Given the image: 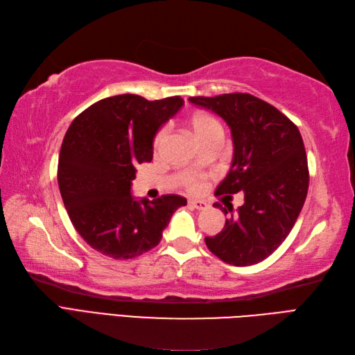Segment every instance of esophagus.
<instances>
[{"mask_svg": "<svg viewBox=\"0 0 355 355\" xmlns=\"http://www.w3.org/2000/svg\"><path fill=\"white\" fill-rule=\"evenodd\" d=\"M188 207H191V208H194V209H205L208 207L207 203L205 202H202V200H188Z\"/></svg>", "mask_w": 355, "mask_h": 355, "instance_id": "1", "label": "esophagus"}]
</instances>
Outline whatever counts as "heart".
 <instances>
[{"label":"heart","mask_w":355,"mask_h":355,"mask_svg":"<svg viewBox=\"0 0 355 355\" xmlns=\"http://www.w3.org/2000/svg\"><path fill=\"white\" fill-rule=\"evenodd\" d=\"M187 125L198 143H202L203 139H207L211 135H216V133H220V135H222V128H220V124L217 123L216 118L211 116L207 112H202V111H198L188 116ZM162 139H164V130H159L156 133V137L153 139L155 148L159 147ZM184 184L188 190H198V188L200 187V180L198 176H187Z\"/></svg>","instance_id":"heart-1"}]
</instances>
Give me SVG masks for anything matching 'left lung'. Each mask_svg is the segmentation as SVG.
<instances>
[{
	"label": "left lung",
	"mask_w": 355,
	"mask_h": 355,
	"mask_svg": "<svg viewBox=\"0 0 355 355\" xmlns=\"http://www.w3.org/2000/svg\"><path fill=\"white\" fill-rule=\"evenodd\" d=\"M188 100L222 116L232 133V164L216 196L244 194L235 214L232 205L214 203L231 216L205 243L227 264H257L287 239L304 207L310 178L301 133L277 107L250 94Z\"/></svg>",
	"instance_id": "1"
}]
</instances>
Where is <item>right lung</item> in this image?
Returning a JSON list of instances; mask_svg holds the SVG:
<instances>
[{
    "instance_id": "obj_1",
    "label": "right lung",
    "mask_w": 355,
    "mask_h": 355,
    "mask_svg": "<svg viewBox=\"0 0 355 355\" xmlns=\"http://www.w3.org/2000/svg\"><path fill=\"white\" fill-rule=\"evenodd\" d=\"M184 105L179 96L148 101L135 94L107 97L77 115L60 147L58 182L76 231L114 259L157 246L182 196L137 200L130 193L137 165L150 162L161 125Z\"/></svg>"
}]
</instances>
